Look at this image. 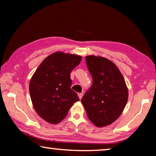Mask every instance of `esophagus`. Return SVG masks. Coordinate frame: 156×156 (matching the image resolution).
Returning a JSON list of instances; mask_svg holds the SVG:
<instances>
[{
  "instance_id": "esophagus-1",
  "label": "esophagus",
  "mask_w": 156,
  "mask_h": 156,
  "mask_svg": "<svg viewBox=\"0 0 156 156\" xmlns=\"http://www.w3.org/2000/svg\"><path fill=\"white\" fill-rule=\"evenodd\" d=\"M78 97H79V98H80V99H81L82 98H83V94H82V93H78Z\"/></svg>"
}]
</instances>
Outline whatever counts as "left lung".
Returning <instances> with one entry per match:
<instances>
[{"mask_svg":"<svg viewBox=\"0 0 156 156\" xmlns=\"http://www.w3.org/2000/svg\"><path fill=\"white\" fill-rule=\"evenodd\" d=\"M85 59L93 83L81 102L91 122L103 127L122 113L128 100V88L119 69L111 60L94 55Z\"/></svg>","mask_w":156,"mask_h":156,"instance_id":"8db88e82","label":"left lung"}]
</instances>
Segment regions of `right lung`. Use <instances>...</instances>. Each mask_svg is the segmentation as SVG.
<instances>
[{
  "label": "right lung",
  "mask_w": 156,
  "mask_h": 156,
  "mask_svg": "<svg viewBox=\"0 0 156 156\" xmlns=\"http://www.w3.org/2000/svg\"><path fill=\"white\" fill-rule=\"evenodd\" d=\"M81 59L78 55L55 52L41 63L31 77L29 87L31 102L36 113L47 122H61L79 100L70 88V73Z\"/></svg>",
  "instance_id": "add662e5"
}]
</instances>
